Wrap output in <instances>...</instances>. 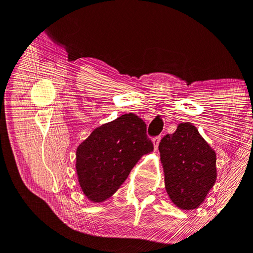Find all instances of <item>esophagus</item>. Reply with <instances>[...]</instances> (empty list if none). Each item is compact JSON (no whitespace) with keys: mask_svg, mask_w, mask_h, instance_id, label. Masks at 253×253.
Here are the masks:
<instances>
[{"mask_svg":"<svg viewBox=\"0 0 253 253\" xmlns=\"http://www.w3.org/2000/svg\"><path fill=\"white\" fill-rule=\"evenodd\" d=\"M159 141H160V136H157V137H154V138H153V144H154L155 150H157V148H158Z\"/></svg>","mask_w":253,"mask_h":253,"instance_id":"34e87169","label":"esophagus"}]
</instances>
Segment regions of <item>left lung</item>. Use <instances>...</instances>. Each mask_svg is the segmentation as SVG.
I'll return each instance as SVG.
<instances>
[{"label": "left lung", "instance_id": "obj_1", "mask_svg": "<svg viewBox=\"0 0 253 253\" xmlns=\"http://www.w3.org/2000/svg\"><path fill=\"white\" fill-rule=\"evenodd\" d=\"M168 195L181 210L200 207L216 180V155L191 122L159 143Z\"/></svg>", "mask_w": 253, "mask_h": 253}]
</instances>
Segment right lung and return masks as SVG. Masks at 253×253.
<instances>
[{"label":"right lung","instance_id":"add662e5","mask_svg":"<svg viewBox=\"0 0 253 253\" xmlns=\"http://www.w3.org/2000/svg\"><path fill=\"white\" fill-rule=\"evenodd\" d=\"M154 147L147 125L135 114H125L95 128L76 152V170L83 193L93 203L108 200Z\"/></svg>","mask_w":253,"mask_h":253}]
</instances>
